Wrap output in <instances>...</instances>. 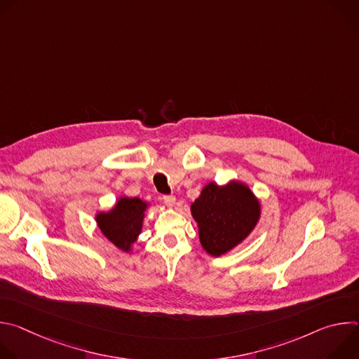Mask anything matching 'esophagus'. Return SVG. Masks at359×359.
Here are the masks:
<instances>
[{"label": "esophagus", "mask_w": 359, "mask_h": 359, "mask_svg": "<svg viewBox=\"0 0 359 359\" xmlns=\"http://www.w3.org/2000/svg\"><path fill=\"white\" fill-rule=\"evenodd\" d=\"M163 201L168 208H173L176 204V197L175 196H163Z\"/></svg>", "instance_id": "34e87169"}]
</instances>
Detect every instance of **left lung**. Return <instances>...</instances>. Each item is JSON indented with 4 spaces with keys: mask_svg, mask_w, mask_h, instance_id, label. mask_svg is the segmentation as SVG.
Listing matches in <instances>:
<instances>
[{
    "mask_svg": "<svg viewBox=\"0 0 359 359\" xmlns=\"http://www.w3.org/2000/svg\"><path fill=\"white\" fill-rule=\"evenodd\" d=\"M190 212L201 247L220 257L251 234L260 222L262 203L247 183L231 179L222 186L215 182L204 184Z\"/></svg>",
    "mask_w": 359,
    "mask_h": 359,
    "instance_id": "left-lung-1",
    "label": "left lung"
}]
</instances>
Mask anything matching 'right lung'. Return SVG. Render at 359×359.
Here are the masks:
<instances>
[{"label":"right lung","mask_w":359,"mask_h":359,"mask_svg":"<svg viewBox=\"0 0 359 359\" xmlns=\"http://www.w3.org/2000/svg\"><path fill=\"white\" fill-rule=\"evenodd\" d=\"M149 206V201L123 194L109 210L97 212L95 222L100 233L116 248L123 252H132L133 244L142 233Z\"/></svg>","instance_id":"add662e5"}]
</instances>
